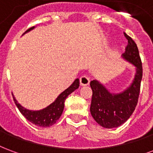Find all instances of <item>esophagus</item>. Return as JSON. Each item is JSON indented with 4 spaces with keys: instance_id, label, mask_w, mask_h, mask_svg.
I'll return each mask as SVG.
<instances>
[{
    "instance_id": "obj_1",
    "label": "esophagus",
    "mask_w": 153,
    "mask_h": 153,
    "mask_svg": "<svg viewBox=\"0 0 153 153\" xmlns=\"http://www.w3.org/2000/svg\"><path fill=\"white\" fill-rule=\"evenodd\" d=\"M90 82L89 78L86 75H83L82 77H80L79 79V83L81 86H85V85H88Z\"/></svg>"
}]
</instances>
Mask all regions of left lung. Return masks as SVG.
<instances>
[{
	"label": "left lung",
	"instance_id": "1",
	"mask_svg": "<svg viewBox=\"0 0 153 153\" xmlns=\"http://www.w3.org/2000/svg\"><path fill=\"white\" fill-rule=\"evenodd\" d=\"M128 40L123 56L136 66V74L130 86L123 93L111 94L97 80L90 82L93 91L90 106L93 119L104 128H116L124 124L135 110L138 104L143 78V66L137 45L128 35L124 33Z\"/></svg>",
	"mask_w": 153,
	"mask_h": 153
}]
</instances>
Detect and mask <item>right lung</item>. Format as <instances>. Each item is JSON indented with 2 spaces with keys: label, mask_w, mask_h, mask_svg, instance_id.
<instances>
[{
  "label": "right lung",
  "mask_w": 153,
  "mask_h": 153,
  "mask_svg": "<svg viewBox=\"0 0 153 153\" xmlns=\"http://www.w3.org/2000/svg\"><path fill=\"white\" fill-rule=\"evenodd\" d=\"M34 27L28 28L27 31H25V33L30 31ZM79 86V79H77L67 89L65 90L63 93H60L53 103H51L50 106H48L41 111H29V110L25 109L20 104L17 102L14 96H13V98L19 111L28 121L34 124L35 125H38L39 127H42V128L49 127L51 125H54L59 120L63 112L64 107H65V101L66 99V97L70 93H73L74 90L77 89Z\"/></svg>",
  "instance_id": "right-lung-1"
}]
</instances>
